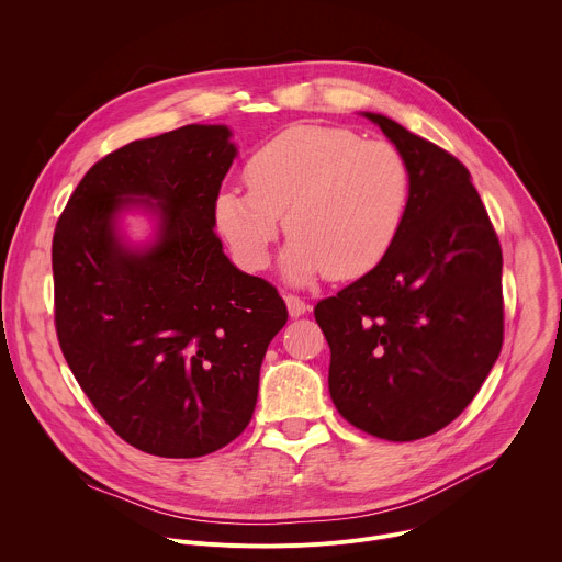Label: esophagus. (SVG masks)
Here are the masks:
<instances>
[{
    "mask_svg": "<svg viewBox=\"0 0 562 562\" xmlns=\"http://www.w3.org/2000/svg\"><path fill=\"white\" fill-rule=\"evenodd\" d=\"M284 300H286V308H289V315H291V317H300V315H304V313L308 311V304H306L302 297L293 295V293L284 295Z\"/></svg>",
    "mask_w": 562,
    "mask_h": 562,
    "instance_id": "obj_1",
    "label": "esophagus"
}]
</instances>
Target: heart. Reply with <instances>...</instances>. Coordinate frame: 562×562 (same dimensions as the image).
<instances>
[{"label":"heart","mask_w":562,"mask_h":562,"mask_svg":"<svg viewBox=\"0 0 562 562\" xmlns=\"http://www.w3.org/2000/svg\"><path fill=\"white\" fill-rule=\"evenodd\" d=\"M249 189L224 187L215 228L235 262L265 271L282 228L293 239L284 276L353 280L393 249L412 209L414 173L397 146L340 126L300 124L262 144L245 167Z\"/></svg>","instance_id":"obj_1"}]
</instances>
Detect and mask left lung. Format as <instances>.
Returning a JSON list of instances; mask_svg holds the SVG:
<instances>
[{
  "label": "left lung",
  "mask_w": 562,
  "mask_h": 562,
  "mask_svg": "<svg viewBox=\"0 0 562 562\" xmlns=\"http://www.w3.org/2000/svg\"><path fill=\"white\" fill-rule=\"evenodd\" d=\"M403 150L414 195L389 256L313 308L329 349V393L353 427L391 442L456 420L490 375L505 334L503 251L458 157L364 113Z\"/></svg>",
  "instance_id": "left-lung-1"
}]
</instances>
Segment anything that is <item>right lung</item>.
I'll use <instances>...</instances> for the list:
<instances>
[{
  "instance_id": "right-lung-1",
  "label": "right lung",
  "mask_w": 562,
  "mask_h": 562,
  "mask_svg": "<svg viewBox=\"0 0 562 562\" xmlns=\"http://www.w3.org/2000/svg\"><path fill=\"white\" fill-rule=\"evenodd\" d=\"M228 137L226 126L189 124L104 155L53 235L61 353L106 425L150 456L198 458L243 434L289 317L278 289L235 269L213 231L235 157ZM128 203L160 215L158 243L142 255L114 235Z\"/></svg>"
}]
</instances>
